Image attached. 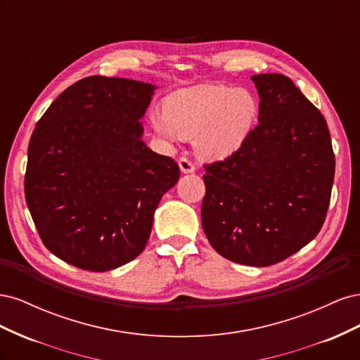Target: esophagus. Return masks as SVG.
Segmentation results:
<instances>
[{
	"mask_svg": "<svg viewBox=\"0 0 360 360\" xmlns=\"http://www.w3.org/2000/svg\"><path fill=\"white\" fill-rule=\"evenodd\" d=\"M179 165H180L181 172H184V174L193 172V171H195V165L192 163V160L188 159L186 156H181V158L179 159Z\"/></svg>",
	"mask_w": 360,
	"mask_h": 360,
	"instance_id": "esophagus-1",
	"label": "esophagus"
}]
</instances>
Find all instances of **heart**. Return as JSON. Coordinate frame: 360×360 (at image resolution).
Listing matches in <instances>:
<instances>
[{
  "label": "heart",
  "instance_id": "obj_1",
  "mask_svg": "<svg viewBox=\"0 0 360 360\" xmlns=\"http://www.w3.org/2000/svg\"><path fill=\"white\" fill-rule=\"evenodd\" d=\"M258 117V102L246 90L201 85L168 96L151 124L167 139L195 135L202 158L224 159L242 147Z\"/></svg>",
  "mask_w": 360,
  "mask_h": 360
}]
</instances>
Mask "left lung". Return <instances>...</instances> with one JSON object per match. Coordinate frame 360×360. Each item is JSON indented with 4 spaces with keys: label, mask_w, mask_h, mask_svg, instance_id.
<instances>
[{
    "label": "left lung",
    "mask_w": 360,
    "mask_h": 360,
    "mask_svg": "<svg viewBox=\"0 0 360 360\" xmlns=\"http://www.w3.org/2000/svg\"><path fill=\"white\" fill-rule=\"evenodd\" d=\"M258 124L242 147L205 163L202 230L217 254L266 267L317 236L329 209L335 155L323 114L281 73L252 76Z\"/></svg>",
    "instance_id": "obj_1"
}]
</instances>
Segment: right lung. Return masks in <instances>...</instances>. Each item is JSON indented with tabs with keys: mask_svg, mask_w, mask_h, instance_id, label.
Instances as JSON below:
<instances>
[{
	"mask_svg": "<svg viewBox=\"0 0 360 360\" xmlns=\"http://www.w3.org/2000/svg\"><path fill=\"white\" fill-rule=\"evenodd\" d=\"M153 91L89 76L52 102L31 135L25 201L43 245L75 267L106 271L136 258L179 181L177 162L141 139Z\"/></svg>",
	"mask_w": 360,
	"mask_h": 360,
	"instance_id": "obj_1",
	"label": "right lung"
}]
</instances>
